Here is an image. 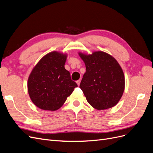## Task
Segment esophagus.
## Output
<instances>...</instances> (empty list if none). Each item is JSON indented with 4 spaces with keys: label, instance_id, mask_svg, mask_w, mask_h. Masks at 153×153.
Segmentation results:
<instances>
[{
    "label": "esophagus",
    "instance_id": "34e87169",
    "mask_svg": "<svg viewBox=\"0 0 153 153\" xmlns=\"http://www.w3.org/2000/svg\"><path fill=\"white\" fill-rule=\"evenodd\" d=\"M80 80H77L76 82V84H77V85L79 86L80 85Z\"/></svg>",
    "mask_w": 153,
    "mask_h": 153
}]
</instances>
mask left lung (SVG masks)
<instances>
[{"label":"left lung","instance_id":"8db88e82","mask_svg":"<svg viewBox=\"0 0 153 153\" xmlns=\"http://www.w3.org/2000/svg\"><path fill=\"white\" fill-rule=\"evenodd\" d=\"M78 55L85 64L80 88L88 103L99 110L116 105L125 87L124 73L117 60L102 51Z\"/></svg>","mask_w":153,"mask_h":153}]
</instances>
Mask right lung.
Returning <instances> with one entry per match:
<instances>
[{"mask_svg":"<svg viewBox=\"0 0 153 153\" xmlns=\"http://www.w3.org/2000/svg\"><path fill=\"white\" fill-rule=\"evenodd\" d=\"M67 53L51 52L41 58L30 73L27 89L37 107L55 111L60 108L77 87L64 68Z\"/></svg>","mask_w":153,"mask_h":153,"instance_id":"1","label":"right lung"}]
</instances>
